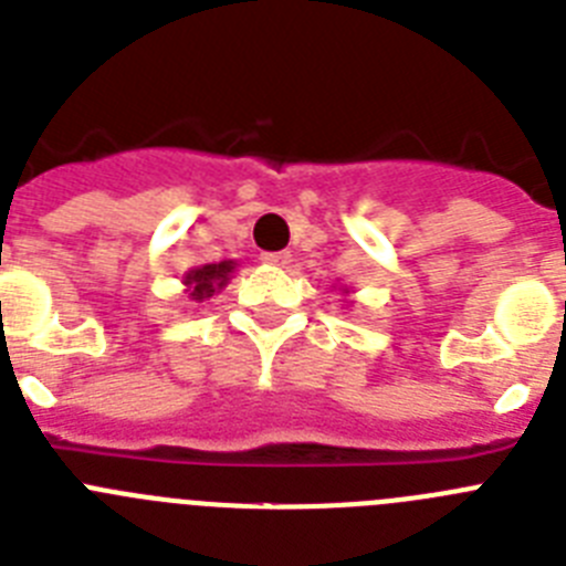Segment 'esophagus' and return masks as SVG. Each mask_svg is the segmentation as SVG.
<instances>
[{"instance_id":"34e87169","label":"esophagus","mask_w":566,"mask_h":566,"mask_svg":"<svg viewBox=\"0 0 566 566\" xmlns=\"http://www.w3.org/2000/svg\"><path fill=\"white\" fill-rule=\"evenodd\" d=\"M263 263H269V266H289V263H292V254L289 252H263Z\"/></svg>"}]
</instances>
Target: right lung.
Masks as SVG:
<instances>
[{"mask_svg":"<svg viewBox=\"0 0 566 566\" xmlns=\"http://www.w3.org/2000/svg\"><path fill=\"white\" fill-rule=\"evenodd\" d=\"M232 272V260H223V263H209V266L195 269L187 274V286L192 300L201 303L203 297H212L214 289H221L227 283V274Z\"/></svg>","mask_w":566,"mask_h":566,"instance_id":"1","label":"right lung"}]
</instances>
